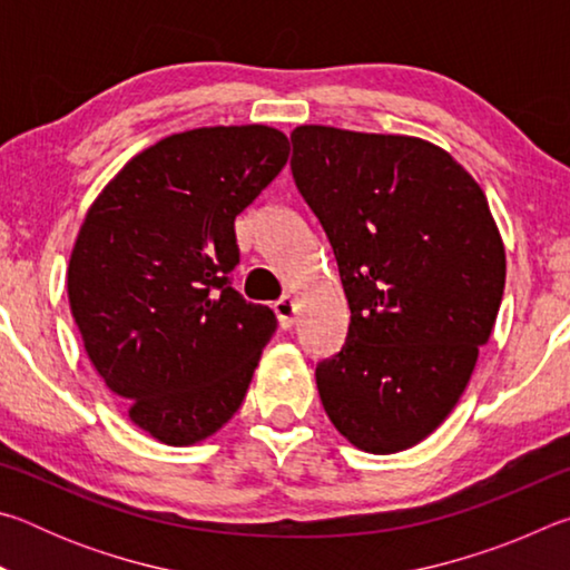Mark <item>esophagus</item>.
Returning a JSON list of instances; mask_svg holds the SVG:
<instances>
[{
	"label": "esophagus",
	"mask_w": 570,
	"mask_h": 570,
	"mask_svg": "<svg viewBox=\"0 0 570 570\" xmlns=\"http://www.w3.org/2000/svg\"><path fill=\"white\" fill-rule=\"evenodd\" d=\"M274 312L278 316V324H282V330H292L294 322H296V312H298L294 298L292 296L278 298V302L274 304Z\"/></svg>",
	"instance_id": "obj_1"
}]
</instances>
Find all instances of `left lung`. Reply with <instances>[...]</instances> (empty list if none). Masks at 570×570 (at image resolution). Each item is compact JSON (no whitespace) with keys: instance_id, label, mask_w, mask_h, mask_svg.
I'll return each instance as SVG.
<instances>
[{"instance_id":"left-lung-1","label":"left lung","mask_w":570,"mask_h":570,"mask_svg":"<svg viewBox=\"0 0 570 570\" xmlns=\"http://www.w3.org/2000/svg\"><path fill=\"white\" fill-rule=\"evenodd\" d=\"M292 173L350 302L342 352L316 366L340 435L392 455L455 410L490 340L505 246L478 180L412 135L298 125Z\"/></svg>"}]
</instances>
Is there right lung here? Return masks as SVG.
<instances>
[{
    "mask_svg": "<svg viewBox=\"0 0 570 570\" xmlns=\"http://www.w3.org/2000/svg\"><path fill=\"white\" fill-rule=\"evenodd\" d=\"M268 125L168 135L130 158L77 234L67 296L85 352L128 417L188 448L234 417L264 346L268 306L234 286L236 216L288 160Z\"/></svg>",
    "mask_w": 570,
    "mask_h": 570,
    "instance_id": "right-lung-1",
    "label": "right lung"
}]
</instances>
